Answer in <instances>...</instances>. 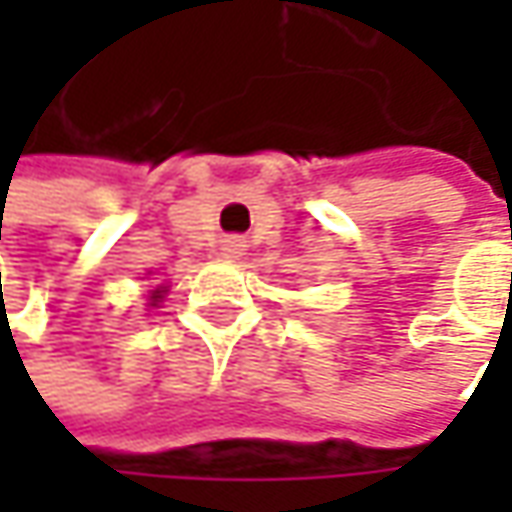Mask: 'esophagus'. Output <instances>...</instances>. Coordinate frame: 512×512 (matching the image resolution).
Segmentation results:
<instances>
[{
    "instance_id": "34e87169",
    "label": "esophagus",
    "mask_w": 512,
    "mask_h": 512,
    "mask_svg": "<svg viewBox=\"0 0 512 512\" xmlns=\"http://www.w3.org/2000/svg\"><path fill=\"white\" fill-rule=\"evenodd\" d=\"M242 239H225V245H222V256L225 259H236L239 253H242Z\"/></svg>"
}]
</instances>
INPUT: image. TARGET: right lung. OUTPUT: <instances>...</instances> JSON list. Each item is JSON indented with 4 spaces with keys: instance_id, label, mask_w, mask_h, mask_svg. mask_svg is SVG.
<instances>
[{
    "instance_id": "1",
    "label": "right lung",
    "mask_w": 512,
    "mask_h": 512,
    "mask_svg": "<svg viewBox=\"0 0 512 512\" xmlns=\"http://www.w3.org/2000/svg\"><path fill=\"white\" fill-rule=\"evenodd\" d=\"M162 296H165V287H156V290H153V296H150V305L156 307V302H162Z\"/></svg>"
}]
</instances>
